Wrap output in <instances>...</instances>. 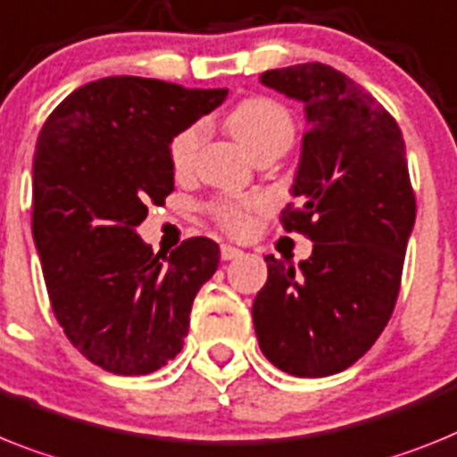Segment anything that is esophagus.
<instances>
[{
    "mask_svg": "<svg viewBox=\"0 0 457 457\" xmlns=\"http://www.w3.org/2000/svg\"><path fill=\"white\" fill-rule=\"evenodd\" d=\"M241 255H244V251H241V248L229 246V244H222V246H220V258L222 260H237V258H241Z\"/></svg>",
    "mask_w": 457,
    "mask_h": 457,
    "instance_id": "1",
    "label": "esophagus"
}]
</instances>
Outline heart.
Instances as JSON below:
<instances>
[{"instance_id":"b5f03b06","label":"heart","mask_w":457,"mask_h":457,"mask_svg":"<svg viewBox=\"0 0 457 457\" xmlns=\"http://www.w3.org/2000/svg\"><path fill=\"white\" fill-rule=\"evenodd\" d=\"M228 129L248 153L276 139H293V118L278 102L267 97H253L241 102L228 116ZM199 125L181 129L170 144V162L174 171H186L193 162L199 144ZM258 199H220L211 204V216L228 232H246L251 225V209Z\"/></svg>"}]
</instances>
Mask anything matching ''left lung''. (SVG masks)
<instances>
[{
  "label": "left lung",
  "mask_w": 457,
  "mask_h": 457,
  "mask_svg": "<svg viewBox=\"0 0 457 457\" xmlns=\"http://www.w3.org/2000/svg\"><path fill=\"white\" fill-rule=\"evenodd\" d=\"M260 83L304 104L309 129L283 228L313 241L297 267L267 255L253 302L260 351L293 377H329L360 360L393 316L413 222L406 148L365 87L320 62L271 69Z\"/></svg>",
  "instance_id": "8db88e82"
}]
</instances>
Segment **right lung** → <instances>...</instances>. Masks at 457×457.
Listing matches in <instances>:
<instances>
[{"label":"right lung","instance_id":"right-lung-1","mask_svg":"<svg viewBox=\"0 0 457 457\" xmlns=\"http://www.w3.org/2000/svg\"><path fill=\"white\" fill-rule=\"evenodd\" d=\"M225 97L228 87L109 76L71 92L41 128L34 244L57 323L102 370L139 377L181 353L220 248L193 237L155 255L137 228L174 190L171 139Z\"/></svg>","mask_w":457,"mask_h":457}]
</instances>
